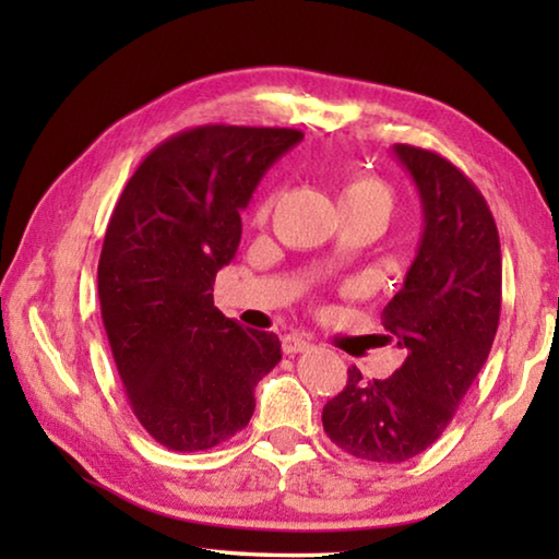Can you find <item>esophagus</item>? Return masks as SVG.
Listing matches in <instances>:
<instances>
[{
  "label": "esophagus",
  "instance_id": "1",
  "mask_svg": "<svg viewBox=\"0 0 559 559\" xmlns=\"http://www.w3.org/2000/svg\"><path fill=\"white\" fill-rule=\"evenodd\" d=\"M281 347H283V353H286V355H298V353H306V349L310 347V340L306 335H298V333L283 335Z\"/></svg>",
  "mask_w": 559,
  "mask_h": 559
}]
</instances>
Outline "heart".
<instances>
[{
  "mask_svg": "<svg viewBox=\"0 0 559 559\" xmlns=\"http://www.w3.org/2000/svg\"><path fill=\"white\" fill-rule=\"evenodd\" d=\"M337 200L343 212H372L386 222V216L394 210V192L384 179L365 173H345L337 185ZM276 204V189H269L261 197L257 210H253V222H266L269 214Z\"/></svg>",
  "mask_w": 559,
  "mask_h": 559,
  "instance_id": "heart-1",
  "label": "heart"
}]
</instances>
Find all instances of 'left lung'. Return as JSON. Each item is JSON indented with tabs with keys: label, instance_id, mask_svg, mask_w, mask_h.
<instances>
[{
	"label": "left lung",
	"instance_id": "1",
	"mask_svg": "<svg viewBox=\"0 0 559 559\" xmlns=\"http://www.w3.org/2000/svg\"><path fill=\"white\" fill-rule=\"evenodd\" d=\"M419 189L424 231L404 286L382 325L406 357L386 380L357 367L323 409L330 441L349 456L400 463L429 449L449 427L486 365L500 320V239L476 185L431 150L394 145Z\"/></svg>",
	"mask_w": 559,
	"mask_h": 559
}]
</instances>
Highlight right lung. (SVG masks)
<instances>
[{
  "label": "right lung",
  "instance_id": "add662e5",
  "mask_svg": "<svg viewBox=\"0 0 559 559\" xmlns=\"http://www.w3.org/2000/svg\"><path fill=\"white\" fill-rule=\"evenodd\" d=\"M300 138L241 126L177 132L140 163L110 214L98 261L103 325L132 414L167 449L231 439L278 365V335L226 318L212 290L239 249L241 210Z\"/></svg>",
  "mask_w": 559,
  "mask_h": 559
}]
</instances>
